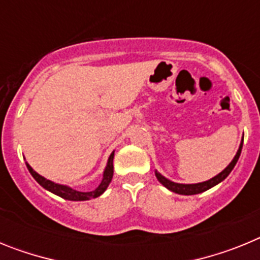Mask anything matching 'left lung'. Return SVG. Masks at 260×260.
Segmentation results:
<instances>
[{"label": "left lung", "instance_id": "8db88e82", "mask_svg": "<svg viewBox=\"0 0 260 260\" xmlns=\"http://www.w3.org/2000/svg\"><path fill=\"white\" fill-rule=\"evenodd\" d=\"M242 144H243V139H242V142H241V146H240V148H238V151H237V155L234 156V158L232 160L231 164L225 168L221 173H219L217 176H215L213 178H211V180L206 181V182L192 183V185H183V183H176V182H172V181H169L168 178H165L164 176H161V174L157 173V172H156V177H157V180L160 181V182H161L168 190H171V191H173V192H177V194L194 195V194H199V192H203V191H206V190L213 187L215 185H217V183H220L222 180H225V178L229 176V173H231L232 169L234 168V165L237 164L238 158H240L241 151H242Z\"/></svg>", "mask_w": 260, "mask_h": 260}]
</instances>
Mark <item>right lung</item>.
Here are the masks:
<instances>
[{"label":"right lung","mask_w":260,"mask_h":260,"mask_svg":"<svg viewBox=\"0 0 260 260\" xmlns=\"http://www.w3.org/2000/svg\"><path fill=\"white\" fill-rule=\"evenodd\" d=\"M113 157H114V152H112V155L109 156V160H108V165L105 168L104 171V176H103V181L102 183L96 187L93 191H88V192H82V191H77V190L71 189V187H68V186H63V185H58V183H54L52 181L47 180L44 177H41L40 174L36 173L31 167L26 162L27 168H28L29 173L32 174V177L40 183L44 189L49 190L50 192L53 194L58 195L61 198L63 199H68V201H88V199H92V198H98L103 192L107 190L108 185L112 181V177H113Z\"/></svg>","instance_id":"add662e5"}]
</instances>
